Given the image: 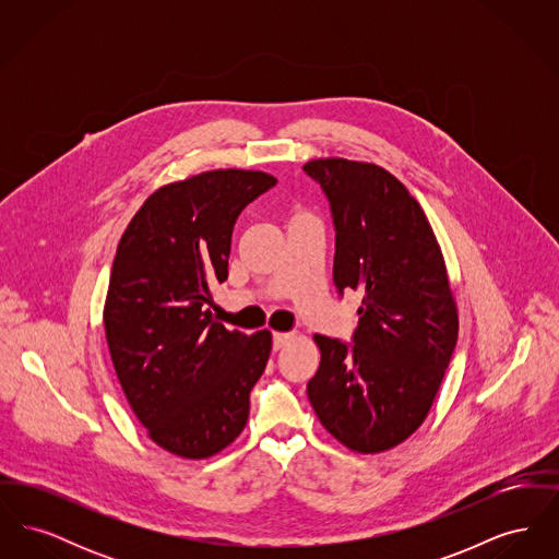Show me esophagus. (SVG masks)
Segmentation results:
<instances>
[{
	"label": "esophagus",
	"mask_w": 559,
	"mask_h": 559,
	"mask_svg": "<svg viewBox=\"0 0 559 559\" xmlns=\"http://www.w3.org/2000/svg\"><path fill=\"white\" fill-rule=\"evenodd\" d=\"M289 342H292L289 333H272V346H274V349H281V347L287 346Z\"/></svg>",
	"instance_id": "obj_1"
}]
</instances>
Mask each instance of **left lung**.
<instances>
[{
  "label": "left lung",
  "mask_w": 559,
  "mask_h": 559,
  "mask_svg": "<svg viewBox=\"0 0 559 559\" xmlns=\"http://www.w3.org/2000/svg\"><path fill=\"white\" fill-rule=\"evenodd\" d=\"M304 171L331 207L333 283L362 293L352 344L314 335L308 399L347 449L388 451L424 424L456 346L444 258L419 203L383 167L314 159Z\"/></svg>",
  "instance_id": "obj_1"
}]
</instances>
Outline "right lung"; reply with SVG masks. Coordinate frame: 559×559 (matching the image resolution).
Instances as JSON below:
<instances>
[{"instance_id":"1","label":"right lung","mask_w":559,"mask_h":559,"mask_svg":"<svg viewBox=\"0 0 559 559\" xmlns=\"http://www.w3.org/2000/svg\"><path fill=\"white\" fill-rule=\"evenodd\" d=\"M274 185L264 171L215 169L160 187L119 240L105 306L110 358L138 421L178 456L235 442L266 369L270 331H228L205 306L228 278L237 217Z\"/></svg>"}]
</instances>
